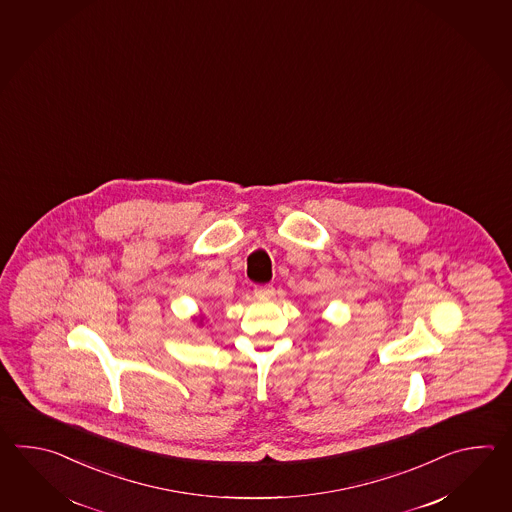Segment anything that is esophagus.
I'll use <instances>...</instances> for the list:
<instances>
[{
  "label": "esophagus",
  "mask_w": 512,
  "mask_h": 512,
  "mask_svg": "<svg viewBox=\"0 0 512 512\" xmlns=\"http://www.w3.org/2000/svg\"><path fill=\"white\" fill-rule=\"evenodd\" d=\"M254 296L258 300H271L274 296V287L272 285H256L254 287Z\"/></svg>",
  "instance_id": "34e87169"
}]
</instances>
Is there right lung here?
Returning <instances> with one entry per match:
<instances>
[{
	"label": "right lung",
	"instance_id": "right-lung-1",
	"mask_svg": "<svg viewBox=\"0 0 512 512\" xmlns=\"http://www.w3.org/2000/svg\"><path fill=\"white\" fill-rule=\"evenodd\" d=\"M199 324H203V318H199Z\"/></svg>",
	"mask_w": 512,
	"mask_h": 512
}]
</instances>
